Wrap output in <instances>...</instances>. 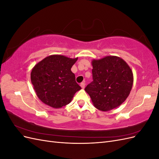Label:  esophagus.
<instances>
[{
    "label": "esophagus",
    "instance_id": "obj_1",
    "mask_svg": "<svg viewBox=\"0 0 159 159\" xmlns=\"http://www.w3.org/2000/svg\"><path fill=\"white\" fill-rule=\"evenodd\" d=\"M80 86L81 87V88H85V83L84 82H81V84H80Z\"/></svg>",
    "mask_w": 159,
    "mask_h": 159
}]
</instances>
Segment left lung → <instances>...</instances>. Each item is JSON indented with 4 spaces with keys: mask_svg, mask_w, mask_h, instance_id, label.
<instances>
[{
    "mask_svg": "<svg viewBox=\"0 0 159 159\" xmlns=\"http://www.w3.org/2000/svg\"><path fill=\"white\" fill-rule=\"evenodd\" d=\"M91 81L85 88L94 106L108 111L121 105L129 96L133 84V72L121 57L106 56L92 61Z\"/></svg>",
    "mask_w": 159,
    "mask_h": 159,
    "instance_id": "left-lung-1",
    "label": "left lung"
}]
</instances>
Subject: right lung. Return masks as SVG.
<instances>
[{
  "label": "right lung",
  "mask_w": 159,
  "mask_h": 159,
  "mask_svg": "<svg viewBox=\"0 0 159 159\" xmlns=\"http://www.w3.org/2000/svg\"><path fill=\"white\" fill-rule=\"evenodd\" d=\"M78 60L64 56L52 55L38 63L30 78L36 95L43 103L54 108L68 104L81 88L75 81L71 67Z\"/></svg>",
  "instance_id": "add662e5"
}]
</instances>
